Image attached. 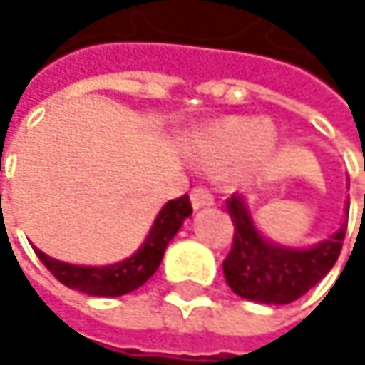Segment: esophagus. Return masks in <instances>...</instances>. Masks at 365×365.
<instances>
[{
    "label": "esophagus",
    "mask_w": 365,
    "mask_h": 365,
    "mask_svg": "<svg viewBox=\"0 0 365 365\" xmlns=\"http://www.w3.org/2000/svg\"><path fill=\"white\" fill-rule=\"evenodd\" d=\"M190 201H192V207H195V210L207 207V205H212V203H215V195L210 192L207 188H203V186H195L192 192H190Z\"/></svg>",
    "instance_id": "34e87169"
}]
</instances>
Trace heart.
<instances>
[{
  "label": "heart",
  "mask_w": 365,
  "mask_h": 365,
  "mask_svg": "<svg viewBox=\"0 0 365 365\" xmlns=\"http://www.w3.org/2000/svg\"><path fill=\"white\" fill-rule=\"evenodd\" d=\"M192 158L205 168L230 165L234 181H247L258 175L276 153V131L272 124L252 118H225L195 135Z\"/></svg>",
  "instance_id": "obj_1"
}]
</instances>
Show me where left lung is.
I'll use <instances>...</instances> for the list:
<instances>
[{
    "instance_id": "obj_1",
    "label": "left lung",
    "mask_w": 365,
    "mask_h": 365,
    "mask_svg": "<svg viewBox=\"0 0 365 365\" xmlns=\"http://www.w3.org/2000/svg\"><path fill=\"white\" fill-rule=\"evenodd\" d=\"M225 207L234 223V241L223 260V276L236 296L245 300L289 304L315 287L339 258L348 221H344L327 241L307 250H296L267 241L256 230L241 195H232L225 201Z\"/></svg>"
}]
</instances>
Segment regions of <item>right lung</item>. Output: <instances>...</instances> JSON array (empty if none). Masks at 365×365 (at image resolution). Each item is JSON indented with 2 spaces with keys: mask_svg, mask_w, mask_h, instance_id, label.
I'll return each mask as SVG.
<instances>
[{
  "mask_svg": "<svg viewBox=\"0 0 365 365\" xmlns=\"http://www.w3.org/2000/svg\"><path fill=\"white\" fill-rule=\"evenodd\" d=\"M192 215V205L188 195L168 201L153 223L148 236L140 250L129 256L127 260H120L115 264H105V267H83V264H69L56 258H50L41 250H34L38 260L52 272V276L69 289L83 291L87 296L98 298H118L124 293H131L142 287L153 274L158 272L164 252L173 236L184 225V221Z\"/></svg>",
  "mask_w": 365,
  "mask_h": 365,
  "instance_id": "obj_1",
  "label": "right lung"
}]
</instances>
